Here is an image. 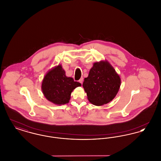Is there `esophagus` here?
Returning <instances> with one entry per match:
<instances>
[{
  "label": "esophagus",
  "mask_w": 161,
  "mask_h": 161,
  "mask_svg": "<svg viewBox=\"0 0 161 161\" xmlns=\"http://www.w3.org/2000/svg\"><path fill=\"white\" fill-rule=\"evenodd\" d=\"M79 82H80L81 84H83V77H81V78L80 79Z\"/></svg>",
  "instance_id": "obj_1"
}]
</instances>
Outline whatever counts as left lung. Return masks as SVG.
<instances>
[{"label": "left lung", "instance_id": "8db88e82", "mask_svg": "<svg viewBox=\"0 0 161 161\" xmlns=\"http://www.w3.org/2000/svg\"><path fill=\"white\" fill-rule=\"evenodd\" d=\"M120 86V77L107 60L93 63L83 84L89 102L98 106L113 100Z\"/></svg>", "mask_w": 161, "mask_h": 161}]
</instances>
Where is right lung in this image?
I'll list each match as a JSON object with an SVG mask.
<instances>
[{
  "label": "right lung",
  "mask_w": 161,
  "mask_h": 161,
  "mask_svg": "<svg viewBox=\"0 0 161 161\" xmlns=\"http://www.w3.org/2000/svg\"><path fill=\"white\" fill-rule=\"evenodd\" d=\"M81 84L66 76L61 64L49 70L43 78L42 90L47 100L57 105L69 103L71 93Z\"/></svg>",
  "instance_id": "right-lung-1"
}]
</instances>
